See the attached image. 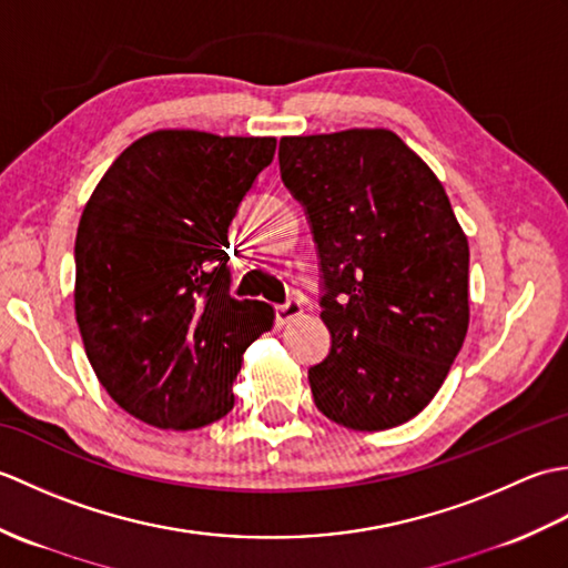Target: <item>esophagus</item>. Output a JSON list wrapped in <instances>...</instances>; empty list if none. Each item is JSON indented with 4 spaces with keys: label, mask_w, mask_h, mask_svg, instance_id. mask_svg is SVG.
Here are the masks:
<instances>
[{
    "label": "esophagus",
    "mask_w": 568,
    "mask_h": 568,
    "mask_svg": "<svg viewBox=\"0 0 568 568\" xmlns=\"http://www.w3.org/2000/svg\"><path fill=\"white\" fill-rule=\"evenodd\" d=\"M303 312H305L303 300L291 297L285 305L275 307V324H277V327H285V324H291V322L303 317Z\"/></svg>",
    "instance_id": "esophagus-1"
}]
</instances>
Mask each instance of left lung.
Wrapping results in <instances>:
<instances>
[{"label": "left lung", "mask_w": 568, "mask_h": 568, "mask_svg": "<svg viewBox=\"0 0 568 568\" xmlns=\"http://www.w3.org/2000/svg\"><path fill=\"white\" fill-rule=\"evenodd\" d=\"M281 178L310 216L332 334L310 388L356 432L437 395L468 332V239L432 168L388 129L283 136Z\"/></svg>", "instance_id": "left-lung-1"}]
</instances>
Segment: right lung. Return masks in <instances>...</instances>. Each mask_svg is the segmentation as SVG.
<instances>
[{
	"label": "right lung",
	"instance_id": "1",
	"mask_svg": "<svg viewBox=\"0 0 568 568\" xmlns=\"http://www.w3.org/2000/svg\"><path fill=\"white\" fill-rule=\"evenodd\" d=\"M273 136L159 129L110 165L75 239V320L102 388L131 417L200 429L234 407L246 348L273 327L229 295V224Z\"/></svg>",
	"mask_w": 568,
	"mask_h": 568
}]
</instances>
